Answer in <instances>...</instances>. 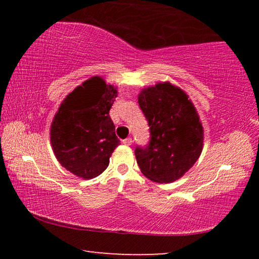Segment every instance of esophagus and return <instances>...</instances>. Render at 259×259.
Segmentation results:
<instances>
[{"label": "esophagus", "mask_w": 259, "mask_h": 259, "mask_svg": "<svg viewBox=\"0 0 259 259\" xmlns=\"http://www.w3.org/2000/svg\"><path fill=\"white\" fill-rule=\"evenodd\" d=\"M122 143H123L124 145L129 146V145H131V144H133V139H131V138H125V139L122 140Z\"/></svg>", "instance_id": "obj_1"}]
</instances>
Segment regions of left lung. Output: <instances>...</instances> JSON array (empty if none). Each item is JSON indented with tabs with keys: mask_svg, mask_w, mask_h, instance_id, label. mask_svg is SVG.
<instances>
[{
	"mask_svg": "<svg viewBox=\"0 0 259 259\" xmlns=\"http://www.w3.org/2000/svg\"><path fill=\"white\" fill-rule=\"evenodd\" d=\"M138 104L151 133L148 145L135 150L140 171L155 183L177 181L202 152L203 128L194 105L170 82L144 88Z\"/></svg>",
	"mask_w": 259,
	"mask_h": 259,
	"instance_id": "obj_1",
	"label": "left lung"
}]
</instances>
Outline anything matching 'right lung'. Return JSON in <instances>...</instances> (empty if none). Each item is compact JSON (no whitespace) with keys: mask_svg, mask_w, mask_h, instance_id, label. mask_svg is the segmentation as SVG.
I'll return each instance as SVG.
<instances>
[{"mask_svg":"<svg viewBox=\"0 0 259 259\" xmlns=\"http://www.w3.org/2000/svg\"><path fill=\"white\" fill-rule=\"evenodd\" d=\"M116 87L90 77L66 96L52 120L51 146L59 163L83 179L99 176L120 145L109 109Z\"/></svg>","mask_w":259,"mask_h":259,"instance_id":"1","label":"right lung"}]
</instances>
